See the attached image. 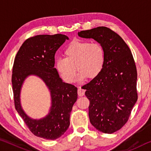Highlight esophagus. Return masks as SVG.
Here are the masks:
<instances>
[{"instance_id":"obj_1","label":"esophagus","mask_w":151,"mask_h":151,"mask_svg":"<svg viewBox=\"0 0 151 151\" xmlns=\"http://www.w3.org/2000/svg\"><path fill=\"white\" fill-rule=\"evenodd\" d=\"M85 90H84V89L80 87L78 89V95L79 96H84V94H85Z\"/></svg>"}]
</instances>
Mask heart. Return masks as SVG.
Here are the masks:
<instances>
[{
    "mask_svg": "<svg viewBox=\"0 0 151 151\" xmlns=\"http://www.w3.org/2000/svg\"><path fill=\"white\" fill-rule=\"evenodd\" d=\"M64 58H58L56 68L64 81H75L77 69L78 80L94 78L103 70L105 64V50L100 43L75 39L64 50Z\"/></svg>",
    "mask_w": 151,
    "mask_h": 151,
    "instance_id": "obj_1",
    "label": "heart"
}]
</instances>
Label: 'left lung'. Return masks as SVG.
<instances>
[{
    "mask_svg": "<svg viewBox=\"0 0 151 151\" xmlns=\"http://www.w3.org/2000/svg\"><path fill=\"white\" fill-rule=\"evenodd\" d=\"M78 35L93 39L105 50L103 70L83 88L90 101L91 123L99 131L113 133L127 123L138 99L133 57L123 39L107 27L82 30Z\"/></svg>",
    "mask_w": 151,
    "mask_h": 151,
    "instance_id": "obj_1",
    "label": "left lung"
}]
</instances>
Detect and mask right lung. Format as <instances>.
Here are the masks:
<instances>
[{
    "label": "right lung",
    "instance_id": "1",
    "mask_svg": "<svg viewBox=\"0 0 151 151\" xmlns=\"http://www.w3.org/2000/svg\"><path fill=\"white\" fill-rule=\"evenodd\" d=\"M66 35H40L23 42L14 58L12 85L15 109L32 134L48 140L60 137L70 125L73 106L77 99V88L63 83L55 66V55L68 40ZM30 75L39 76L51 92L50 113L39 120L28 117L22 109L19 94L24 81Z\"/></svg>",
    "mask_w": 151,
    "mask_h": 151
}]
</instances>
